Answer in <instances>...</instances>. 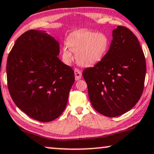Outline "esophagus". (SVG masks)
<instances>
[{
  "label": "esophagus",
  "instance_id": "obj_1",
  "mask_svg": "<svg viewBox=\"0 0 154 154\" xmlns=\"http://www.w3.org/2000/svg\"><path fill=\"white\" fill-rule=\"evenodd\" d=\"M74 71H75V80L78 81V80H79L82 78V72L77 68H75Z\"/></svg>",
  "mask_w": 154,
  "mask_h": 154
}]
</instances>
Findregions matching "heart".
<instances>
[{
    "label": "heart",
    "instance_id": "heart-1",
    "mask_svg": "<svg viewBox=\"0 0 154 154\" xmlns=\"http://www.w3.org/2000/svg\"><path fill=\"white\" fill-rule=\"evenodd\" d=\"M109 46L108 37L103 33L81 30L71 34L67 39V46L62 49L64 62L70 63L73 59L71 51L76 53V59L80 66H92L103 59Z\"/></svg>",
    "mask_w": 154,
    "mask_h": 154
}]
</instances>
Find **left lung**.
I'll return each instance as SVG.
<instances>
[{
  "label": "left lung",
  "mask_w": 154,
  "mask_h": 154,
  "mask_svg": "<svg viewBox=\"0 0 154 154\" xmlns=\"http://www.w3.org/2000/svg\"><path fill=\"white\" fill-rule=\"evenodd\" d=\"M100 61L83 71L93 107L109 117L120 116L139 101L144 89L146 60L137 37L118 26Z\"/></svg>",
  "instance_id": "left-lung-1"
}]
</instances>
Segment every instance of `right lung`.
<instances>
[{
    "mask_svg": "<svg viewBox=\"0 0 154 154\" xmlns=\"http://www.w3.org/2000/svg\"><path fill=\"white\" fill-rule=\"evenodd\" d=\"M59 43L45 31L30 30L15 42L6 72L10 96L35 120L49 122L64 111L74 71L58 58Z\"/></svg>",
    "mask_w": 154,
    "mask_h": 154,
    "instance_id": "add662e5",
    "label": "right lung"
}]
</instances>
